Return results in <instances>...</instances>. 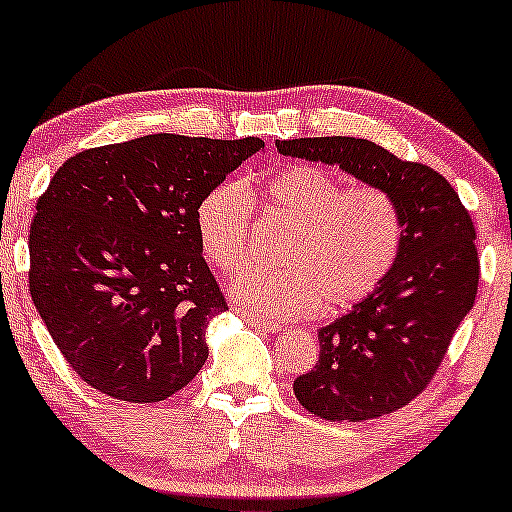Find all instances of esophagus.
Returning a JSON list of instances; mask_svg holds the SVG:
<instances>
[{
	"instance_id": "34e87169",
	"label": "esophagus",
	"mask_w": 512,
	"mask_h": 512,
	"mask_svg": "<svg viewBox=\"0 0 512 512\" xmlns=\"http://www.w3.org/2000/svg\"><path fill=\"white\" fill-rule=\"evenodd\" d=\"M242 317L247 319V324L258 328V331H261V333H277V331H282V328H279L277 324H272V321H265V319H258V317H254V314L244 312Z\"/></svg>"
}]
</instances>
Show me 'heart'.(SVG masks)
<instances>
[{
  "instance_id": "obj_1",
  "label": "heart",
  "mask_w": 512,
  "mask_h": 512,
  "mask_svg": "<svg viewBox=\"0 0 512 512\" xmlns=\"http://www.w3.org/2000/svg\"><path fill=\"white\" fill-rule=\"evenodd\" d=\"M265 209L289 219L293 233L279 251L284 268H247L230 296L265 319L338 312L370 296L394 268L403 223L394 198L375 186L345 188L317 165H291L261 188ZM251 202L242 181H223L198 205V242L214 268L233 272L249 244Z\"/></svg>"
}]
</instances>
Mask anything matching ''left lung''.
Segmentation results:
<instances>
[{"label":"left lung","instance_id":"8db88e82","mask_svg":"<svg viewBox=\"0 0 512 512\" xmlns=\"http://www.w3.org/2000/svg\"><path fill=\"white\" fill-rule=\"evenodd\" d=\"M282 156L338 165L394 198L401 249L380 286L319 328V361L293 382L312 415L333 422L389 415L431 382L475 303L480 279L475 228L443 174L356 137L275 142Z\"/></svg>","mask_w":512,"mask_h":512}]
</instances>
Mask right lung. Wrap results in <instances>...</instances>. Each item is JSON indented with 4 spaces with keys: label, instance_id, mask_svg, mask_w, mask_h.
<instances>
[{
    "label": "right lung",
    "instance_id": "obj_1",
    "mask_svg": "<svg viewBox=\"0 0 512 512\" xmlns=\"http://www.w3.org/2000/svg\"><path fill=\"white\" fill-rule=\"evenodd\" d=\"M263 142L146 135L76 153L30 228V293L74 373L118 401L156 403L205 366L226 312L198 242V205Z\"/></svg>",
    "mask_w": 512,
    "mask_h": 512
}]
</instances>
